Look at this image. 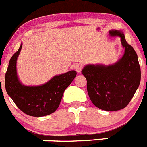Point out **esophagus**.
Wrapping results in <instances>:
<instances>
[{
	"label": "esophagus",
	"mask_w": 147,
	"mask_h": 147,
	"mask_svg": "<svg viewBox=\"0 0 147 147\" xmlns=\"http://www.w3.org/2000/svg\"><path fill=\"white\" fill-rule=\"evenodd\" d=\"M74 69L76 71V72L78 74H81V69H82V65L80 64V63H77L74 66Z\"/></svg>",
	"instance_id": "34e87169"
}]
</instances>
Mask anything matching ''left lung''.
Segmentation results:
<instances>
[{
	"instance_id": "left-lung-1",
	"label": "left lung",
	"mask_w": 147,
	"mask_h": 147,
	"mask_svg": "<svg viewBox=\"0 0 147 147\" xmlns=\"http://www.w3.org/2000/svg\"><path fill=\"white\" fill-rule=\"evenodd\" d=\"M111 37H120L122 57L111 65L88 64L81 73L87 80V91L93 104L104 111H118L128 105L139 87L141 70L138 56L128 44L122 30H109Z\"/></svg>"
}]
</instances>
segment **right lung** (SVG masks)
<instances>
[{
	"instance_id": "right-lung-1",
	"label": "right lung",
	"mask_w": 147,
	"mask_h": 147,
	"mask_svg": "<svg viewBox=\"0 0 147 147\" xmlns=\"http://www.w3.org/2000/svg\"><path fill=\"white\" fill-rule=\"evenodd\" d=\"M22 43L9 61L5 76L7 94L25 114L32 117H44L54 112L59 107L66 88L76 76L75 71L56 75L45 84L26 86L17 74V59Z\"/></svg>"
}]
</instances>
